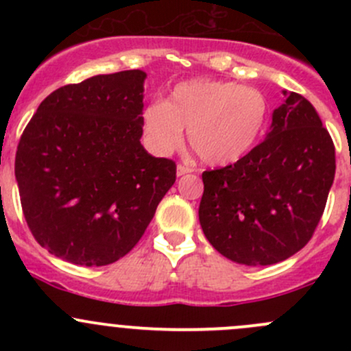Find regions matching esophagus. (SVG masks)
<instances>
[{"mask_svg":"<svg viewBox=\"0 0 351 351\" xmlns=\"http://www.w3.org/2000/svg\"><path fill=\"white\" fill-rule=\"evenodd\" d=\"M186 173H192V168H189V166H185V165H178V166H176V175H178V176H185Z\"/></svg>","mask_w":351,"mask_h":351,"instance_id":"34e87169","label":"esophagus"}]
</instances>
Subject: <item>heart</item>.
<instances>
[{"instance_id": "1", "label": "heart", "mask_w": 351, "mask_h": 351, "mask_svg": "<svg viewBox=\"0 0 351 351\" xmlns=\"http://www.w3.org/2000/svg\"><path fill=\"white\" fill-rule=\"evenodd\" d=\"M270 107L260 90L234 81L193 77L176 84L165 100L141 113L147 149L156 156L175 153L189 130V143L202 162L228 166L260 143Z\"/></svg>"}]
</instances>
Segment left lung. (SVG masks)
Segmentation results:
<instances>
[{"instance_id": "left-lung-1", "label": "left lung", "mask_w": 351, "mask_h": 351, "mask_svg": "<svg viewBox=\"0 0 351 351\" xmlns=\"http://www.w3.org/2000/svg\"><path fill=\"white\" fill-rule=\"evenodd\" d=\"M284 97L265 141L234 165L202 173V231L222 256L247 267L302 250L335 180V146L316 108L293 91Z\"/></svg>"}]
</instances>
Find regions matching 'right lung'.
Here are the masks:
<instances>
[{
	"mask_svg": "<svg viewBox=\"0 0 351 351\" xmlns=\"http://www.w3.org/2000/svg\"><path fill=\"white\" fill-rule=\"evenodd\" d=\"M144 80L132 69L66 84L25 127L15 158L23 215L54 256L81 267L125 256L175 183V162L141 144Z\"/></svg>",
	"mask_w": 351,
	"mask_h": 351,
	"instance_id": "1",
	"label": "right lung"
}]
</instances>
